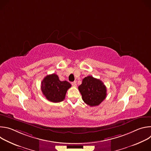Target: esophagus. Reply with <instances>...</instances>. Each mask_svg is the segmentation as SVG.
Masks as SVG:
<instances>
[{
  "label": "esophagus",
  "instance_id": "obj_1",
  "mask_svg": "<svg viewBox=\"0 0 151 151\" xmlns=\"http://www.w3.org/2000/svg\"><path fill=\"white\" fill-rule=\"evenodd\" d=\"M72 85L74 87H76V81H73L72 82Z\"/></svg>",
  "mask_w": 151,
  "mask_h": 151
}]
</instances>
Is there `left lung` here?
I'll return each instance as SVG.
<instances>
[{"label": "left lung", "instance_id": "obj_1", "mask_svg": "<svg viewBox=\"0 0 151 151\" xmlns=\"http://www.w3.org/2000/svg\"><path fill=\"white\" fill-rule=\"evenodd\" d=\"M83 101L90 106L99 105L106 97V87L100 79L88 76L78 87Z\"/></svg>", "mask_w": 151, "mask_h": 151}]
</instances>
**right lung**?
<instances>
[{"label":"right lung","instance_id":"right-lung-1","mask_svg":"<svg viewBox=\"0 0 151 151\" xmlns=\"http://www.w3.org/2000/svg\"><path fill=\"white\" fill-rule=\"evenodd\" d=\"M71 84L66 81H61L58 75L51 74L47 75L41 82V90L46 99L54 103L62 101L65 99L68 90Z\"/></svg>","mask_w":151,"mask_h":151}]
</instances>
